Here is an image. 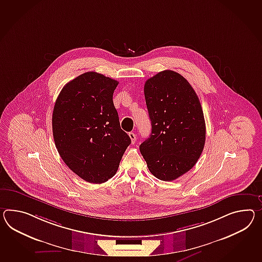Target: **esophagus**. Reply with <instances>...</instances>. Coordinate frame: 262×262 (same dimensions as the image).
<instances>
[{"instance_id": "1", "label": "esophagus", "mask_w": 262, "mask_h": 262, "mask_svg": "<svg viewBox=\"0 0 262 262\" xmlns=\"http://www.w3.org/2000/svg\"><path fill=\"white\" fill-rule=\"evenodd\" d=\"M128 136H129L130 140H132V144H134L135 141H136V135H135V134L134 133H129Z\"/></svg>"}]
</instances>
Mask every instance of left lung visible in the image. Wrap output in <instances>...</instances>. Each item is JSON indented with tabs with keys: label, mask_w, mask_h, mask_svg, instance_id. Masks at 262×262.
I'll list each match as a JSON object with an SVG mask.
<instances>
[{
	"label": "left lung",
	"mask_w": 262,
	"mask_h": 262,
	"mask_svg": "<svg viewBox=\"0 0 262 262\" xmlns=\"http://www.w3.org/2000/svg\"><path fill=\"white\" fill-rule=\"evenodd\" d=\"M144 93L151 134L141 144L140 152L151 174L170 182L190 170L203 152L202 105L189 82L174 71L148 78Z\"/></svg>",
	"instance_id": "obj_1"
}]
</instances>
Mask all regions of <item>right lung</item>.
Masks as SVG:
<instances>
[{
	"label": "right lung",
	"instance_id": "add662e5",
	"mask_svg": "<svg viewBox=\"0 0 262 262\" xmlns=\"http://www.w3.org/2000/svg\"><path fill=\"white\" fill-rule=\"evenodd\" d=\"M118 81L87 72L64 86L54 106L55 145L66 166L92 184L115 175L132 143L113 101Z\"/></svg>",
	"mask_w": 262,
	"mask_h": 262
}]
</instances>
